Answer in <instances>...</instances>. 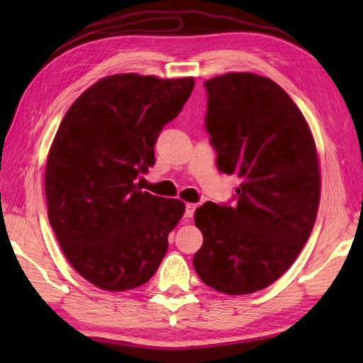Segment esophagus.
Instances as JSON below:
<instances>
[{
  "instance_id": "esophagus-1",
  "label": "esophagus",
  "mask_w": 363,
  "mask_h": 363,
  "mask_svg": "<svg viewBox=\"0 0 363 363\" xmlns=\"http://www.w3.org/2000/svg\"><path fill=\"white\" fill-rule=\"evenodd\" d=\"M195 208H196V205H194V203H186V206H184V218H186V220L194 218Z\"/></svg>"
}]
</instances>
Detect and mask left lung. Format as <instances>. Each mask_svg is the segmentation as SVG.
I'll list each match as a JSON object with an SVG mask.
<instances>
[{
    "label": "left lung",
    "instance_id": "1",
    "mask_svg": "<svg viewBox=\"0 0 363 363\" xmlns=\"http://www.w3.org/2000/svg\"><path fill=\"white\" fill-rule=\"evenodd\" d=\"M205 128L220 173L242 179L229 203L195 210L203 245L194 267L205 285L250 294L296 261L314 229L320 173L309 126L284 89L255 73L205 82Z\"/></svg>",
    "mask_w": 363,
    "mask_h": 363
}]
</instances>
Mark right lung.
I'll return each instance as SVG.
<instances>
[{"label":"right lung","mask_w":363,"mask_h":363,"mask_svg":"<svg viewBox=\"0 0 363 363\" xmlns=\"http://www.w3.org/2000/svg\"><path fill=\"white\" fill-rule=\"evenodd\" d=\"M194 78L123 73L72 104L48 155V218L73 269L101 290L149 281L184 214L179 200L136 184L155 164L153 147L194 89Z\"/></svg>","instance_id":"obj_1"}]
</instances>
